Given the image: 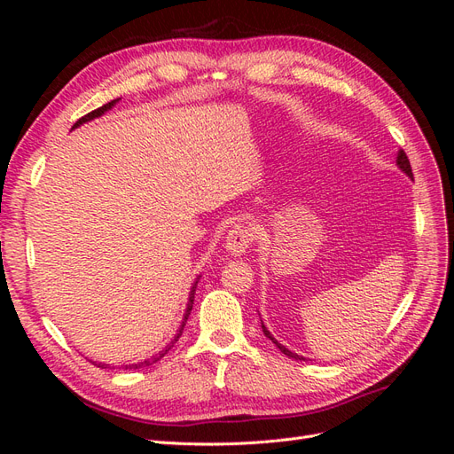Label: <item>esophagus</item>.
Wrapping results in <instances>:
<instances>
[{"mask_svg":"<svg viewBox=\"0 0 454 454\" xmlns=\"http://www.w3.org/2000/svg\"><path fill=\"white\" fill-rule=\"evenodd\" d=\"M252 231L246 227V225H237V227H232L231 231H229V235H227V240H225V250L231 254V255H235V257H239V255H242V254H246V250L250 248V244H252Z\"/></svg>","mask_w":454,"mask_h":454,"instance_id":"34e87169","label":"esophagus"}]
</instances>
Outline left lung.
Masks as SVG:
<instances>
[{
	"label": "left lung",
	"mask_w": 454,
	"mask_h": 454,
	"mask_svg": "<svg viewBox=\"0 0 454 454\" xmlns=\"http://www.w3.org/2000/svg\"><path fill=\"white\" fill-rule=\"evenodd\" d=\"M395 164H397V168H400L405 176H409V177H413V170H411V164H409V159H407V155L403 153V149H400L397 151V157H395ZM261 327H263V333H265V337L267 339H270L274 345H277V348H280V352L282 354H286L287 358H294V360H307V358H303V356H299V354H295V352H292L290 348H286L284 345H280V342L272 337V333L269 332V329L265 327V324L261 322Z\"/></svg>",
	"instance_id": "obj_1"
}]
</instances>
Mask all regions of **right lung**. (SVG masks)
Wrapping results in <instances>:
<instances>
[{
  "label": "right lung",
  "mask_w": 454,
  "mask_h": 454,
  "mask_svg": "<svg viewBox=\"0 0 454 454\" xmlns=\"http://www.w3.org/2000/svg\"><path fill=\"white\" fill-rule=\"evenodd\" d=\"M121 98H117V100H112V102H107V104H104L102 107H98V109H94V112H90V114H87L85 117H81L75 125H74V129H77V127H81L83 125V122H89V121H92V119H98V117H102L106 112H109V109H112L117 102H119ZM72 129V130H74ZM197 284H199V278L193 282V286H191V292H189V299H187V309H185V314H184V320H182V325L177 327V333L174 335V339L168 342L167 347H164L159 354H155V356H151V358H147V360H144V362H138V364H129V365H122V369H142V367H149V365H153V364H157L164 354H168V350L176 345V340L182 337V333H184V327H185V324H187V318H189V314H191V309H193V301H195V290H197ZM98 367H102V369H106V367H109V364H98Z\"/></svg>",
  "instance_id": "right-lung-1"
}]
</instances>
